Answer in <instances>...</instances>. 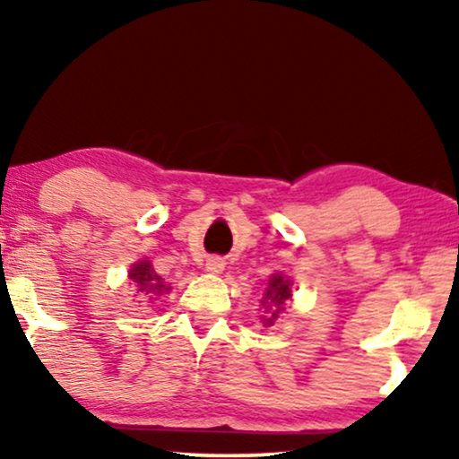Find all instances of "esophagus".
<instances>
[{"mask_svg": "<svg viewBox=\"0 0 459 459\" xmlns=\"http://www.w3.org/2000/svg\"><path fill=\"white\" fill-rule=\"evenodd\" d=\"M223 267H225V261L221 256H209V259H206V272L209 273H221Z\"/></svg>", "mask_w": 459, "mask_h": 459, "instance_id": "34e87169", "label": "esophagus"}]
</instances>
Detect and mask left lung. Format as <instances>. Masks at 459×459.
Wrapping results in <instances>:
<instances>
[{
	"instance_id": "8db88e82",
	"label": "left lung",
	"mask_w": 459,
	"mask_h": 459,
	"mask_svg": "<svg viewBox=\"0 0 459 459\" xmlns=\"http://www.w3.org/2000/svg\"><path fill=\"white\" fill-rule=\"evenodd\" d=\"M288 299H290V281L281 278V275H273V278L269 280V288L265 290V300L273 304L274 309L272 310L271 305H267L272 313H269L265 324H272L273 319H278V313L281 311V307H284ZM265 300H263V303H265Z\"/></svg>"
}]
</instances>
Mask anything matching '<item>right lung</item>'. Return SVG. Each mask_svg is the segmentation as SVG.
<instances>
[{
    "mask_svg": "<svg viewBox=\"0 0 459 459\" xmlns=\"http://www.w3.org/2000/svg\"><path fill=\"white\" fill-rule=\"evenodd\" d=\"M129 278L135 281L137 286H140V290L143 292H152V294H162L167 292L169 288L165 286V281H162V278L159 273L154 272L152 265H150V261H140L135 263L134 267H131L129 272Z\"/></svg>",
    "mask_w": 459,
    "mask_h": 459,
    "instance_id": "right-lung-1",
    "label": "right lung"
}]
</instances>
